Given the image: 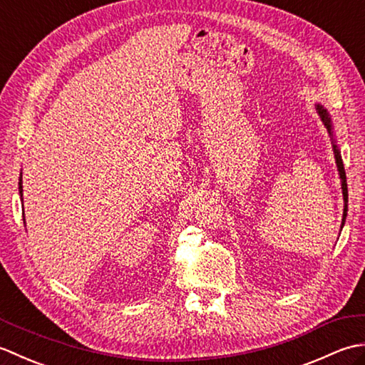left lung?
I'll return each mask as SVG.
<instances>
[{
	"instance_id": "left-lung-1",
	"label": "left lung",
	"mask_w": 365,
	"mask_h": 365,
	"mask_svg": "<svg viewBox=\"0 0 365 365\" xmlns=\"http://www.w3.org/2000/svg\"><path fill=\"white\" fill-rule=\"evenodd\" d=\"M315 110L319 113L320 119L323 122V125L327 127L329 138H331V144H332V150H334V158H336V165L339 170V177H340V183H342V195H344V215H342V224H340V230H342L345 220H346V212H348V188H346V175H345V169H344V161L342 157H340V149L337 145V139L334 135V123H332L331 114L328 113L327 108H324L322 103H315Z\"/></svg>"
}]
</instances>
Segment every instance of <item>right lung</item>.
Wrapping results in <instances>:
<instances>
[{"instance_id":"add662e5","label":"right lung","mask_w":365,"mask_h":365,"mask_svg":"<svg viewBox=\"0 0 365 365\" xmlns=\"http://www.w3.org/2000/svg\"><path fill=\"white\" fill-rule=\"evenodd\" d=\"M19 195L23 200V182H21V174H20V178H19ZM23 215H25V212H23Z\"/></svg>"}]
</instances>
